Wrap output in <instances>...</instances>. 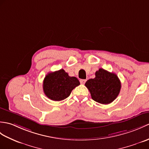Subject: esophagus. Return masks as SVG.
<instances>
[{"mask_svg":"<svg viewBox=\"0 0 149 149\" xmlns=\"http://www.w3.org/2000/svg\"><path fill=\"white\" fill-rule=\"evenodd\" d=\"M86 82V79H80V82H81V84H85Z\"/></svg>","mask_w":149,"mask_h":149,"instance_id":"1","label":"esophagus"}]
</instances>
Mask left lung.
I'll list each match as a JSON object with an SVG mask.
<instances>
[{
  "mask_svg": "<svg viewBox=\"0 0 149 149\" xmlns=\"http://www.w3.org/2000/svg\"><path fill=\"white\" fill-rule=\"evenodd\" d=\"M85 86L90 92L92 99L102 104L112 103L119 95L121 88L117 75L103 68L96 71L95 77L88 80Z\"/></svg>",
  "mask_w": 149,
  "mask_h": 149,
  "instance_id": "1",
  "label": "left lung"
}]
</instances>
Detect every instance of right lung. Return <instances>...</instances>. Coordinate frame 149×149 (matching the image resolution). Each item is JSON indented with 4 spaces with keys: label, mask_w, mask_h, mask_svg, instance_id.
Here are the masks:
<instances>
[{
    "label": "right lung",
    "mask_w": 149,
    "mask_h": 149,
    "mask_svg": "<svg viewBox=\"0 0 149 149\" xmlns=\"http://www.w3.org/2000/svg\"><path fill=\"white\" fill-rule=\"evenodd\" d=\"M80 85L75 77H70L63 69L48 73L43 81V90L47 98L61 101L70 96L72 91Z\"/></svg>",
    "instance_id": "add662e5"
}]
</instances>
